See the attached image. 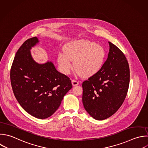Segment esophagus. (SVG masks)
<instances>
[{
    "label": "esophagus",
    "mask_w": 148,
    "mask_h": 148,
    "mask_svg": "<svg viewBox=\"0 0 148 148\" xmlns=\"http://www.w3.org/2000/svg\"><path fill=\"white\" fill-rule=\"evenodd\" d=\"M72 84L73 85V86H75L79 84V82L76 80H72Z\"/></svg>",
    "instance_id": "obj_1"
}]
</instances>
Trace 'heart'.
<instances>
[{
  "label": "heart",
  "instance_id": "1",
  "mask_svg": "<svg viewBox=\"0 0 148 148\" xmlns=\"http://www.w3.org/2000/svg\"><path fill=\"white\" fill-rule=\"evenodd\" d=\"M104 49L94 42L80 40L68 44L65 51L58 57L61 71L68 74L73 66L78 75L88 77L97 74L102 68L105 60Z\"/></svg>",
  "mask_w": 148,
  "mask_h": 148
}]
</instances>
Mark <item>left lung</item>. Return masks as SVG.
I'll return each instance as SVG.
<instances>
[{"label": "left lung", "instance_id": "1", "mask_svg": "<svg viewBox=\"0 0 148 148\" xmlns=\"http://www.w3.org/2000/svg\"><path fill=\"white\" fill-rule=\"evenodd\" d=\"M109 52L101 69L82 83V101L94 119H106L123 104L128 90L130 68L123 53L108 42Z\"/></svg>", "mask_w": 148, "mask_h": 148}]
</instances>
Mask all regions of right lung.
Wrapping results in <instances>:
<instances>
[{
	"mask_svg": "<svg viewBox=\"0 0 148 148\" xmlns=\"http://www.w3.org/2000/svg\"><path fill=\"white\" fill-rule=\"evenodd\" d=\"M39 42L36 37L27 40L16 54L10 70L14 94L22 108L40 119L51 116L72 88L71 80L60 73L51 62H36L30 50Z\"/></svg>",
	"mask_w": 148,
	"mask_h": 148,
	"instance_id": "add662e5",
	"label": "right lung"
}]
</instances>
